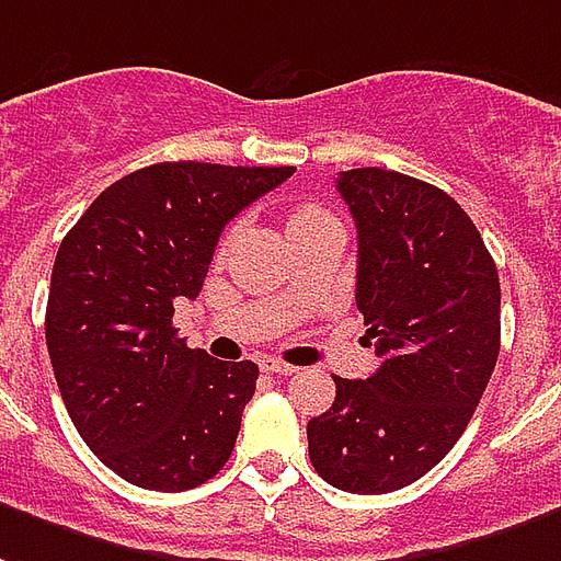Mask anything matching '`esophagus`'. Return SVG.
<instances>
[{
	"label": "esophagus",
	"mask_w": 561,
	"mask_h": 561,
	"mask_svg": "<svg viewBox=\"0 0 561 561\" xmlns=\"http://www.w3.org/2000/svg\"><path fill=\"white\" fill-rule=\"evenodd\" d=\"M261 368H264L267 375H282V377H288V375H294V371H297L294 365L279 363V359H261Z\"/></svg>",
	"instance_id": "esophagus-1"
}]
</instances>
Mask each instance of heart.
Returning <instances> with one entry per match:
<instances>
[{"instance_id": "b5f03b06", "label": "heart", "mask_w": 561, "mask_h": 561, "mask_svg": "<svg viewBox=\"0 0 561 561\" xmlns=\"http://www.w3.org/2000/svg\"><path fill=\"white\" fill-rule=\"evenodd\" d=\"M318 219H327V214H323L321 207L302 205V207H297V210H294V214H291V222H288V228H291V231H297V228L309 226V222H318Z\"/></svg>"}]
</instances>
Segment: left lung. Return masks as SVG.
I'll return each instance as SVG.
<instances>
[{
    "label": "left lung",
    "mask_w": 561,
    "mask_h": 561,
    "mask_svg": "<svg viewBox=\"0 0 561 561\" xmlns=\"http://www.w3.org/2000/svg\"><path fill=\"white\" fill-rule=\"evenodd\" d=\"M356 222V306L380 359L335 380L306 425L309 458L339 491L408 488L460 439L500 356V276L467 210L434 184L351 169L335 178Z\"/></svg>",
    "instance_id": "obj_1"
}]
</instances>
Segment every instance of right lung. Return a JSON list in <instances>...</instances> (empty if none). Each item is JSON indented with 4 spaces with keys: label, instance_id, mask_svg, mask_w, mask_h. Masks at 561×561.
I'll return each instance as SVG.
<instances>
[{
    "label": "right lung",
    "instance_id": "right-lung-1",
    "mask_svg": "<svg viewBox=\"0 0 561 561\" xmlns=\"http://www.w3.org/2000/svg\"><path fill=\"white\" fill-rule=\"evenodd\" d=\"M294 172L148 165L106 186L61 240L49 363L85 446L136 488L190 491L231 458L259 365L186 347L172 314L202 291L222 228Z\"/></svg>",
    "mask_w": 561,
    "mask_h": 561
}]
</instances>
